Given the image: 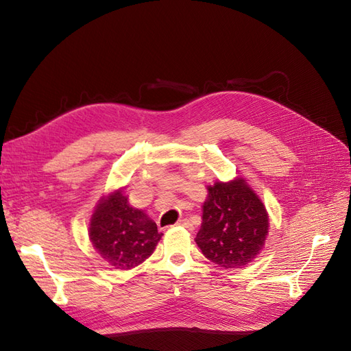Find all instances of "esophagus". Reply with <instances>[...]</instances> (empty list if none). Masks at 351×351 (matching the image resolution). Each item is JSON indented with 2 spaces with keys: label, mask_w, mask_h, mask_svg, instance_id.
Here are the masks:
<instances>
[{
  "label": "esophagus",
  "mask_w": 351,
  "mask_h": 351,
  "mask_svg": "<svg viewBox=\"0 0 351 351\" xmlns=\"http://www.w3.org/2000/svg\"><path fill=\"white\" fill-rule=\"evenodd\" d=\"M177 226H180V227H184V228H187L189 231H192V230H193V224H192V222H190L189 219H180V221L177 222Z\"/></svg>",
  "instance_id": "34e87169"
}]
</instances>
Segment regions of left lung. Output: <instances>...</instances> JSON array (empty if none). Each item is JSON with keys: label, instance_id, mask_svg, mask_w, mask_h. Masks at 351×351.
<instances>
[{"label": "left lung", "instance_id": "8db88e82", "mask_svg": "<svg viewBox=\"0 0 351 351\" xmlns=\"http://www.w3.org/2000/svg\"><path fill=\"white\" fill-rule=\"evenodd\" d=\"M206 189L196 244L205 258L222 268L246 267L268 237L267 208L243 177Z\"/></svg>", "mask_w": 351, "mask_h": 351}]
</instances>
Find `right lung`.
I'll return each instance as SVG.
<instances>
[{
  "label": "right lung",
  "instance_id": "add662e5",
  "mask_svg": "<svg viewBox=\"0 0 351 351\" xmlns=\"http://www.w3.org/2000/svg\"><path fill=\"white\" fill-rule=\"evenodd\" d=\"M161 237L155 221L129 204L124 187L102 196L90 217L93 247L115 269H132L145 262Z\"/></svg>",
  "mask_w": 351,
  "mask_h": 351
}]
</instances>
